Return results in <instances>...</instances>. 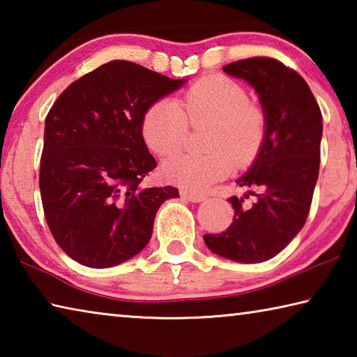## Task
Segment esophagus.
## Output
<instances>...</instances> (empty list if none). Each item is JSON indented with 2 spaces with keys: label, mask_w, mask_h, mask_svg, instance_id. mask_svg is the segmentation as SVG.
Returning a JSON list of instances; mask_svg holds the SVG:
<instances>
[{
  "label": "esophagus",
  "mask_w": 357,
  "mask_h": 357,
  "mask_svg": "<svg viewBox=\"0 0 357 357\" xmlns=\"http://www.w3.org/2000/svg\"><path fill=\"white\" fill-rule=\"evenodd\" d=\"M181 197L184 198V200H189L192 203H200L203 202L206 195L204 193H198V192H190V190H181Z\"/></svg>",
  "instance_id": "obj_1"
}]
</instances>
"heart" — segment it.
Instances as JSON below:
<instances>
[{
    "mask_svg": "<svg viewBox=\"0 0 357 357\" xmlns=\"http://www.w3.org/2000/svg\"><path fill=\"white\" fill-rule=\"evenodd\" d=\"M208 124L202 135V154H181L162 167L165 181L185 189H204L247 165L264 142L268 118L261 105L249 100L245 88L222 75L204 77L176 100L159 99L142 119L146 146L159 155L183 149L189 126Z\"/></svg>",
    "mask_w": 357,
    "mask_h": 357,
    "instance_id": "heart-1",
    "label": "heart"
}]
</instances>
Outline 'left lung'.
Here are the masks:
<instances>
[{
	"mask_svg": "<svg viewBox=\"0 0 357 357\" xmlns=\"http://www.w3.org/2000/svg\"><path fill=\"white\" fill-rule=\"evenodd\" d=\"M258 93L268 118L264 142L250 170L236 184L249 192L229 197L233 223L204 234L211 250L239 263H261L291 243L309 215L319 172L323 116L298 72L268 56L223 66ZM250 196L256 200L249 202Z\"/></svg>",
	"mask_w": 357,
	"mask_h": 357,
	"instance_id": "1",
	"label": "left lung"
}]
</instances>
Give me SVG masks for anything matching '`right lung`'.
I'll use <instances>...</instances> for the list:
<instances>
[{
	"label": "right lung",
	"instance_id": "1",
	"mask_svg": "<svg viewBox=\"0 0 357 357\" xmlns=\"http://www.w3.org/2000/svg\"><path fill=\"white\" fill-rule=\"evenodd\" d=\"M140 64L114 59L70 83L45 118L39 189L56 244L83 266L110 268L149 243L157 209L176 187L142 181L157 167L142 119L178 89Z\"/></svg>",
	"mask_w": 357,
	"mask_h": 357
}]
</instances>
